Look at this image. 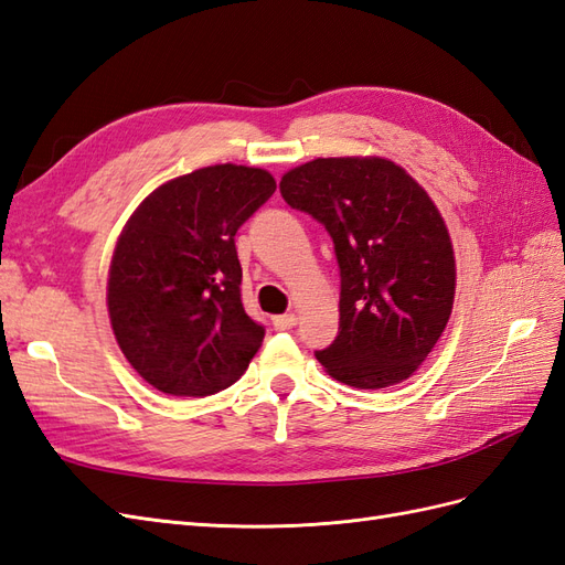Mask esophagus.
<instances>
[{
	"label": "esophagus",
	"instance_id": "esophagus-1",
	"mask_svg": "<svg viewBox=\"0 0 565 565\" xmlns=\"http://www.w3.org/2000/svg\"><path fill=\"white\" fill-rule=\"evenodd\" d=\"M297 324V316L295 313H282L273 318V328L276 330H292Z\"/></svg>",
	"mask_w": 565,
	"mask_h": 565
}]
</instances>
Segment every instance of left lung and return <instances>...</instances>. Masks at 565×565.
<instances>
[{
	"mask_svg": "<svg viewBox=\"0 0 565 565\" xmlns=\"http://www.w3.org/2000/svg\"><path fill=\"white\" fill-rule=\"evenodd\" d=\"M280 193L334 243L339 334L316 351L341 384L407 380L446 330L455 254L443 216L403 167L382 158H318L287 172Z\"/></svg>",
	"mask_w": 565,
	"mask_h": 565,
	"instance_id": "obj_1",
	"label": "left lung"
}]
</instances>
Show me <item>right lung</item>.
Returning a JSON list of instances; mask_svg holds the SVG:
<instances>
[{
	"label": "right lung",
	"instance_id": "obj_1",
	"mask_svg": "<svg viewBox=\"0 0 565 565\" xmlns=\"http://www.w3.org/2000/svg\"><path fill=\"white\" fill-rule=\"evenodd\" d=\"M276 193L264 169L214 164L162 183L119 235L108 313L119 349L169 396H210L243 377L264 341L245 313L235 233Z\"/></svg>",
	"mask_w": 565,
	"mask_h": 565
}]
</instances>
